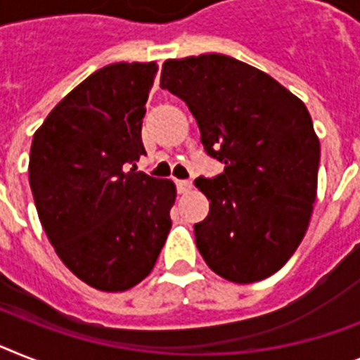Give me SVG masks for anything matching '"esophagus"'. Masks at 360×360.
<instances>
[{
	"label": "esophagus",
	"mask_w": 360,
	"mask_h": 360,
	"mask_svg": "<svg viewBox=\"0 0 360 360\" xmlns=\"http://www.w3.org/2000/svg\"><path fill=\"white\" fill-rule=\"evenodd\" d=\"M191 187H193L191 180H176V189H178V193L191 191Z\"/></svg>",
	"instance_id": "1"
}]
</instances>
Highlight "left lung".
Segmentation results:
<instances>
[{"mask_svg":"<svg viewBox=\"0 0 360 360\" xmlns=\"http://www.w3.org/2000/svg\"><path fill=\"white\" fill-rule=\"evenodd\" d=\"M160 86L186 103L206 154L224 163L195 180L210 200L195 224L202 257L233 283L265 280L296 252L313 213L320 141L307 108L270 75L217 53L165 60Z\"/></svg>","mask_w":360,"mask_h":360,"instance_id":"left-lung-1","label":"left lung"}]
</instances>
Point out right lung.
Instances as JSON below:
<instances>
[{
  "label": "right lung",
  "instance_id": "1",
  "mask_svg": "<svg viewBox=\"0 0 360 360\" xmlns=\"http://www.w3.org/2000/svg\"><path fill=\"white\" fill-rule=\"evenodd\" d=\"M156 71V62L101 68L32 138L29 184L46 236L79 280L106 292L147 278L171 230L176 187L136 171Z\"/></svg>",
  "mask_w": 360,
  "mask_h": 360
}]
</instances>
